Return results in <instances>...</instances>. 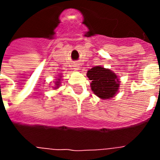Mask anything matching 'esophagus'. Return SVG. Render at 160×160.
<instances>
[{
    "instance_id": "esophagus-1",
    "label": "esophagus",
    "mask_w": 160,
    "mask_h": 160,
    "mask_svg": "<svg viewBox=\"0 0 160 160\" xmlns=\"http://www.w3.org/2000/svg\"><path fill=\"white\" fill-rule=\"evenodd\" d=\"M73 68H74V69L75 70H79L80 69V65H79L78 63H75V64L73 65Z\"/></svg>"
}]
</instances>
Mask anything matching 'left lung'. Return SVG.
I'll return each mask as SVG.
<instances>
[{"label":"left lung","instance_id":"8db88e82","mask_svg":"<svg viewBox=\"0 0 160 160\" xmlns=\"http://www.w3.org/2000/svg\"><path fill=\"white\" fill-rule=\"evenodd\" d=\"M87 76L92 80V91L102 99L111 98L118 92L119 80L111 70L96 66L87 71Z\"/></svg>","mask_w":160,"mask_h":160}]
</instances>
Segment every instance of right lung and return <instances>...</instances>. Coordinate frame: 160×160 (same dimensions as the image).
Masks as SVG:
<instances>
[{
    "instance_id": "add662e5",
    "label": "right lung",
    "mask_w": 160,
    "mask_h": 160,
    "mask_svg": "<svg viewBox=\"0 0 160 160\" xmlns=\"http://www.w3.org/2000/svg\"><path fill=\"white\" fill-rule=\"evenodd\" d=\"M60 79H57V80H56V87H55V89H57V88H58V87H59V86H60V83H61V82H60Z\"/></svg>"
}]
</instances>
